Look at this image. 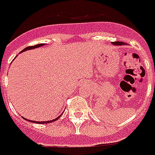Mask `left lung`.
I'll return each mask as SVG.
<instances>
[{
	"mask_svg": "<svg viewBox=\"0 0 155 155\" xmlns=\"http://www.w3.org/2000/svg\"><path fill=\"white\" fill-rule=\"evenodd\" d=\"M112 44H114V45H116V46H118V45H125V44L123 43V42H114V43H112Z\"/></svg>",
	"mask_w": 155,
	"mask_h": 155,
	"instance_id": "obj_1",
	"label": "left lung"
}]
</instances>
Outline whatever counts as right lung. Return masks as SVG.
<instances>
[{
  "label": "right lung",
  "instance_id": "1",
  "mask_svg": "<svg viewBox=\"0 0 155 155\" xmlns=\"http://www.w3.org/2000/svg\"><path fill=\"white\" fill-rule=\"evenodd\" d=\"M44 44H37L35 46H29V47H27L26 48H24L22 51H21V53L22 52H25L27 51V50H30V49H33V48H38V47H42V46H44ZM62 115V114H61ZM61 115L59 116V117H57L55 119H53V120H50V121H44V122H36V121H32V120H28V119H26L25 117H22V118L24 119V120H27V121H28V122H32V123H39V124H46V123H53V122H54L56 120H58V119L61 117Z\"/></svg>",
  "mask_w": 155,
  "mask_h": 155
}]
</instances>
